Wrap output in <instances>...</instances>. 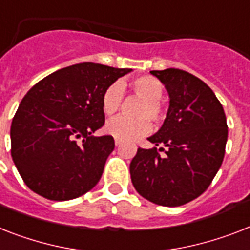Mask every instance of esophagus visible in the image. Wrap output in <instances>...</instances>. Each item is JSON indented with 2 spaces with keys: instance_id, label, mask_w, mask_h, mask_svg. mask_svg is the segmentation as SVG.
I'll return each instance as SVG.
<instances>
[{
  "instance_id": "1",
  "label": "esophagus",
  "mask_w": 250,
  "mask_h": 250,
  "mask_svg": "<svg viewBox=\"0 0 250 250\" xmlns=\"http://www.w3.org/2000/svg\"><path fill=\"white\" fill-rule=\"evenodd\" d=\"M121 143H122L121 140H118V139H115V145H117V146H118V145H121Z\"/></svg>"
}]
</instances>
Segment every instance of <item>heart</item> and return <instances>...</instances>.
Listing matches in <instances>:
<instances>
[{
	"mask_svg": "<svg viewBox=\"0 0 250 250\" xmlns=\"http://www.w3.org/2000/svg\"><path fill=\"white\" fill-rule=\"evenodd\" d=\"M131 90L136 97L143 100L137 109L140 118L128 119L118 117L109 121L105 131L114 139L121 141H133L151 131V123L159 125L164 119L163 105L160 99L163 97L164 88L159 79L153 76H140L131 81ZM125 99V88L119 82H114L105 88L101 97V107L107 117L118 113Z\"/></svg>",
	"mask_w": 250,
	"mask_h": 250,
	"instance_id": "heart-1",
	"label": "heart"
}]
</instances>
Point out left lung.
I'll return each mask as SVG.
<instances>
[{
	"label": "left lung",
	"mask_w": 250,
	"mask_h": 250,
	"mask_svg": "<svg viewBox=\"0 0 250 250\" xmlns=\"http://www.w3.org/2000/svg\"><path fill=\"white\" fill-rule=\"evenodd\" d=\"M169 93L162 128L129 164L136 191L163 207H180L206 191L225 157L227 123L214 92L181 69L151 70ZM164 154H161V151Z\"/></svg>",
	"instance_id": "8db88e82"
}]
</instances>
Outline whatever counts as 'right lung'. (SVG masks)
<instances>
[{
    "mask_svg": "<svg viewBox=\"0 0 250 250\" xmlns=\"http://www.w3.org/2000/svg\"><path fill=\"white\" fill-rule=\"evenodd\" d=\"M132 69L95 62L44 77L23 97L11 123V157L28 188L55 202L90 191L114 150L111 136H92L105 123V88Z\"/></svg>",
    "mask_w": 250,
    "mask_h": 250,
    "instance_id": "1",
    "label": "right lung"
}]
</instances>
